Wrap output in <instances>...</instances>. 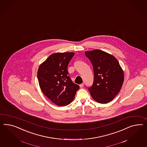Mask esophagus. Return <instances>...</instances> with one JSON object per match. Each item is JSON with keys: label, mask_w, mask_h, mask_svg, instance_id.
Returning a JSON list of instances; mask_svg holds the SVG:
<instances>
[{"label": "esophagus", "mask_w": 147, "mask_h": 147, "mask_svg": "<svg viewBox=\"0 0 147 147\" xmlns=\"http://www.w3.org/2000/svg\"><path fill=\"white\" fill-rule=\"evenodd\" d=\"M84 86V84H80V88H83Z\"/></svg>", "instance_id": "obj_1"}]
</instances>
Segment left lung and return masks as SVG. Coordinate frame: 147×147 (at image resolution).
<instances>
[{
	"mask_svg": "<svg viewBox=\"0 0 147 147\" xmlns=\"http://www.w3.org/2000/svg\"><path fill=\"white\" fill-rule=\"evenodd\" d=\"M92 65L94 80L88 88L91 97L100 103H107L119 92L124 80L123 72L114 56L100 50L85 52Z\"/></svg>",
	"mask_w": 147,
	"mask_h": 147,
	"instance_id": "1",
	"label": "left lung"
}]
</instances>
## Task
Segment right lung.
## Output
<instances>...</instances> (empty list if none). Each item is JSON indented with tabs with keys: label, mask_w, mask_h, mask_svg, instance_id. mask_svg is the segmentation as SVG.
<instances>
[{
	"label": "right lung",
	"mask_w": 147,
	"mask_h": 147,
	"mask_svg": "<svg viewBox=\"0 0 147 147\" xmlns=\"http://www.w3.org/2000/svg\"><path fill=\"white\" fill-rule=\"evenodd\" d=\"M73 52L56 53L42 63L37 71L40 87L44 94L58 106H66L74 98L80 87L68 76L67 66Z\"/></svg>",
	"instance_id": "right-lung-1"
}]
</instances>
